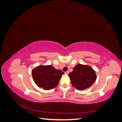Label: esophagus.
Returning <instances> with one entry per match:
<instances>
[{
    "label": "esophagus",
    "instance_id": "obj_1",
    "mask_svg": "<svg viewBox=\"0 0 122 122\" xmlns=\"http://www.w3.org/2000/svg\"><path fill=\"white\" fill-rule=\"evenodd\" d=\"M69 73V71H67V72H65V74H66V75H68Z\"/></svg>",
    "mask_w": 122,
    "mask_h": 122
}]
</instances>
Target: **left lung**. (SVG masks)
<instances>
[{
	"label": "left lung",
	"instance_id": "left-lung-1",
	"mask_svg": "<svg viewBox=\"0 0 122 122\" xmlns=\"http://www.w3.org/2000/svg\"><path fill=\"white\" fill-rule=\"evenodd\" d=\"M68 76L73 86L79 91L89 88L97 79L94 70L89 66L82 64L76 65Z\"/></svg>",
	"mask_w": 122,
	"mask_h": 122
}]
</instances>
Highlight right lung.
I'll return each instance as SVG.
<instances>
[{"label":"right lung","mask_w":122,"mask_h":122,"mask_svg":"<svg viewBox=\"0 0 122 122\" xmlns=\"http://www.w3.org/2000/svg\"><path fill=\"white\" fill-rule=\"evenodd\" d=\"M31 74L34 82L37 86L47 91L57 86L64 73L51 65H40L32 70Z\"/></svg>","instance_id":"add662e5"}]
</instances>
